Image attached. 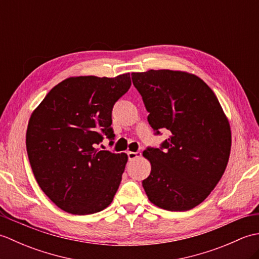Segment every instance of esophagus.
I'll use <instances>...</instances> for the list:
<instances>
[{
	"mask_svg": "<svg viewBox=\"0 0 259 259\" xmlns=\"http://www.w3.org/2000/svg\"><path fill=\"white\" fill-rule=\"evenodd\" d=\"M126 155H128L129 160H135V159L139 158V157L141 156V152H139V151H137V152H134V151H128V152H126Z\"/></svg>",
	"mask_w": 259,
	"mask_h": 259,
	"instance_id": "34e87169",
	"label": "esophagus"
}]
</instances>
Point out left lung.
Listing matches in <instances>:
<instances>
[{"label":"left lung","mask_w":259,"mask_h":259,"mask_svg":"<svg viewBox=\"0 0 259 259\" xmlns=\"http://www.w3.org/2000/svg\"><path fill=\"white\" fill-rule=\"evenodd\" d=\"M134 85L149 112L153 130H169L161 149L142 152L151 171L142 181L159 208L186 211L210 195L227 167L232 131L213 91L186 71L133 72Z\"/></svg>","instance_id":"1"}]
</instances>
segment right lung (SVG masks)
I'll return each instance as SVG.
<instances>
[{"label": "right lung", "mask_w": 259, "mask_h": 259, "mask_svg": "<svg viewBox=\"0 0 259 259\" xmlns=\"http://www.w3.org/2000/svg\"><path fill=\"white\" fill-rule=\"evenodd\" d=\"M130 73L114 78L70 76L32 112L26 151L34 177L50 200L73 214L103 210L113 200L126 153L102 150L112 139L113 104L129 90Z\"/></svg>", "instance_id": "add662e5"}]
</instances>
